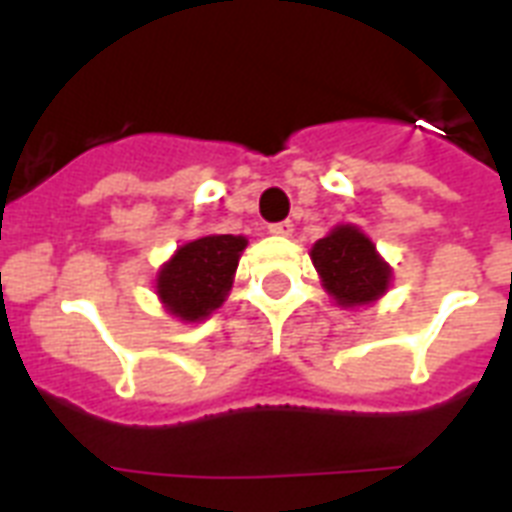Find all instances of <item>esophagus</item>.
<instances>
[{
    "instance_id": "34e87169",
    "label": "esophagus",
    "mask_w": 512,
    "mask_h": 512,
    "mask_svg": "<svg viewBox=\"0 0 512 512\" xmlns=\"http://www.w3.org/2000/svg\"><path fill=\"white\" fill-rule=\"evenodd\" d=\"M292 231H295V225L289 223V220H284V223L268 225V233H273V236H292Z\"/></svg>"
}]
</instances>
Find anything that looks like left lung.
<instances>
[{
    "mask_svg": "<svg viewBox=\"0 0 512 512\" xmlns=\"http://www.w3.org/2000/svg\"><path fill=\"white\" fill-rule=\"evenodd\" d=\"M311 260L327 295L350 311L377 303L393 281V268L377 252L374 241L353 223L335 225L316 241Z\"/></svg>",
    "mask_w": 512,
    "mask_h": 512,
    "instance_id": "obj_1",
    "label": "left lung"
}]
</instances>
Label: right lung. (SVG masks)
Masks as SVG:
<instances>
[{"label": "right lung", "instance_id": "obj_1", "mask_svg": "<svg viewBox=\"0 0 512 512\" xmlns=\"http://www.w3.org/2000/svg\"><path fill=\"white\" fill-rule=\"evenodd\" d=\"M247 236L209 233L185 241L156 271V297L172 319L199 324L225 303Z\"/></svg>", "mask_w": 512, "mask_h": 512}]
</instances>
